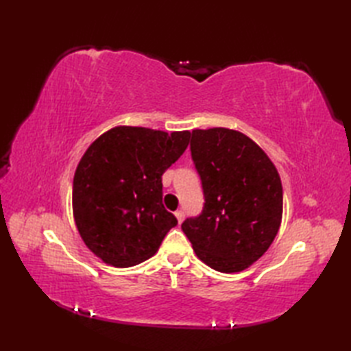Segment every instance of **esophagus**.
Here are the masks:
<instances>
[{
    "label": "esophagus",
    "mask_w": 351,
    "mask_h": 351,
    "mask_svg": "<svg viewBox=\"0 0 351 351\" xmlns=\"http://www.w3.org/2000/svg\"><path fill=\"white\" fill-rule=\"evenodd\" d=\"M175 215H176V220H178V223H182V220H184V211H176L175 213Z\"/></svg>",
    "instance_id": "34e87169"
}]
</instances>
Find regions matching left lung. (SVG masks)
I'll list each match as a JSON object with an SVG mask.
<instances>
[{
    "mask_svg": "<svg viewBox=\"0 0 351 351\" xmlns=\"http://www.w3.org/2000/svg\"><path fill=\"white\" fill-rule=\"evenodd\" d=\"M191 156L205 206L182 230L197 258L220 273H238L264 255L278 235L283 193L278 169L245 134L193 130Z\"/></svg>",
    "mask_w": 351,
    "mask_h": 351,
    "instance_id": "obj_1",
    "label": "left lung"
}]
</instances>
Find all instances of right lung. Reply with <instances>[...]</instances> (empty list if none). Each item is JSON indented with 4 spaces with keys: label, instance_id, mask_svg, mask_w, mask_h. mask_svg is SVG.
Listing matches in <instances>:
<instances>
[{
    "label": "right lung",
    "instance_id": "1",
    "mask_svg": "<svg viewBox=\"0 0 351 351\" xmlns=\"http://www.w3.org/2000/svg\"><path fill=\"white\" fill-rule=\"evenodd\" d=\"M190 136L121 125L81 156L73 176V220L104 263L121 268L143 263L176 226L162 205L161 176L187 149Z\"/></svg>",
    "mask_w": 351,
    "mask_h": 351
}]
</instances>
